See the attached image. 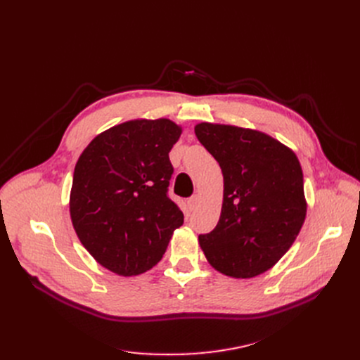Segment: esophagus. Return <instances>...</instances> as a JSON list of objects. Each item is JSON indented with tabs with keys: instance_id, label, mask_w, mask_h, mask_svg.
Returning <instances> with one entry per match:
<instances>
[{
	"instance_id": "34e87169",
	"label": "esophagus",
	"mask_w": 360,
	"mask_h": 360,
	"mask_svg": "<svg viewBox=\"0 0 360 360\" xmlns=\"http://www.w3.org/2000/svg\"><path fill=\"white\" fill-rule=\"evenodd\" d=\"M198 202H200V195H198V194L193 195L191 198H188V201H186L188 207H190V209H191V210H194V209H195V207L198 205Z\"/></svg>"
}]
</instances>
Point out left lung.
Instances as JSON below:
<instances>
[{"label": "left lung", "instance_id": "1", "mask_svg": "<svg viewBox=\"0 0 360 360\" xmlns=\"http://www.w3.org/2000/svg\"><path fill=\"white\" fill-rule=\"evenodd\" d=\"M195 136L219 162L223 205L216 228L198 236L212 266L250 278L288 252L307 216L304 175L293 151L264 132L201 122Z\"/></svg>", "mask_w": 360, "mask_h": 360}]
</instances>
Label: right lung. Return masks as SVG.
Masks as SVG:
<instances>
[{"instance_id":"add662e5","label":"right lung","mask_w":360,"mask_h":360,"mask_svg":"<svg viewBox=\"0 0 360 360\" xmlns=\"http://www.w3.org/2000/svg\"><path fill=\"white\" fill-rule=\"evenodd\" d=\"M170 120H136L106 129L74 167L70 214L83 247L105 269L137 276L162 259L184 223L167 186L169 151L181 136Z\"/></svg>"}]
</instances>
